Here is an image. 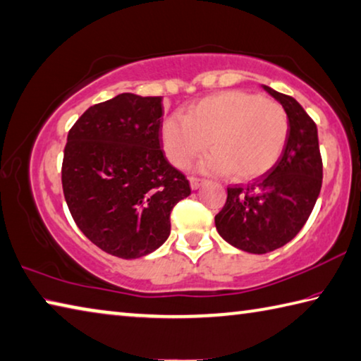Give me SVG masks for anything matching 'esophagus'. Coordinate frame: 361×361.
Returning <instances> with one entry per match:
<instances>
[{
	"mask_svg": "<svg viewBox=\"0 0 361 361\" xmlns=\"http://www.w3.org/2000/svg\"><path fill=\"white\" fill-rule=\"evenodd\" d=\"M203 183H205V180L195 178V176H192V178H191V188L195 191V189H199V188L203 185Z\"/></svg>",
	"mask_w": 361,
	"mask_h": 361,
	"instance_id": "1",
	"label": "esophagus"
}]
</instances>
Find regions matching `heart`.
<instances>
[{"label": "heart", "mask_w": 361, "mask_h": 361, "mask_svg": "<svg viewBox=\"0 0 361 361\" xmlns=\"http://www.w3.org/2000/svg\"><path fill=\"white\" fill-rule=\"evenodd\" d=\"M289 137V118L278 102L245 91L207 96L188 115L164 121L162 143L169 161L185 167L208 147L214 152L200 162L209 173L238 180L259 178L274 167Z\"/></svg>", "instance_id": "b5f03b06"}]
</instances>
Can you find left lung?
<instances>
[{"label": "left lung", "instance_id": "1", "mask_svg": "<svg viewBox=\"0 0 361 361\" xmlns=\"http://www.w3.org/2000/svg\"><path fill=\"white\" fill-rule=\"evenodd\" d=\"M289 118L283 154L268 173L246 186L227 188V200L214 216L222 238L241 251L267 254L284 246L306 224L322 188L317 126L292 96L262 85Z\"/></svg>", "mask_w": 361, "mask_h": 361}]
</instances>
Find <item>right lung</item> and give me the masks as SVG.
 Returning <instances> with one entry per match:
<instances>
[{
  "label": "right lung",
  "mask_w": 361,
  "mask_h": 361,
  "mask_svg": "<svg viewBox=\"0 0 361 361\" xmlns=\"http://www.w3.org/2000/svg\"><path fill=\"white\" fill-rule=\"evenodd\" d=\"M162 97L123 93L91 106L68 134L61 181L77 227L120 259H139L170 235V212L191 194L162 152Z\"/></svg>",
  "instance_id": "obj_1"
}]
</instances>
